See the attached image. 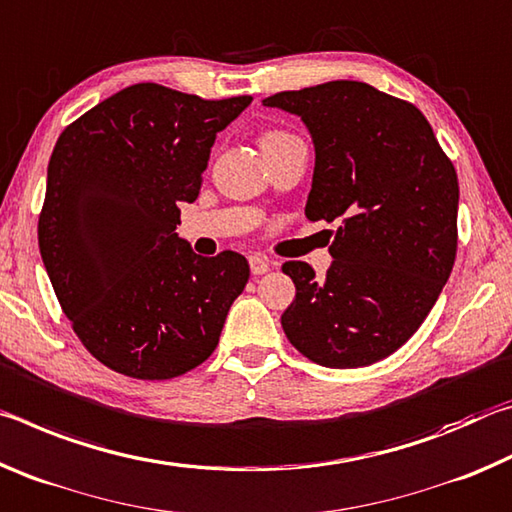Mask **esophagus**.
<instances>
[{
	"mask_svg": "<svg viewBox=\"0 0 512 512\" xmlns=\"http://www.w3.org/2000/svg\"><path fill=\"white\" fill-rule=\"evenodd\" d=\"M248 264H250V271H253V275H264L266 271H271V262L264 259L262 255H250Z\"/></svg>",
	"mask_w": 512,
	"mask_h": 512,
	"instance_id": "1",
	"label": "esophagus"
}]
</instances>
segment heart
<instances>
[{
	"mask_svg": "<svg viewBox=\"0 0 512 512\" xmlns=\"http://www.w3.org/2000/svg\"><path fill=\"white\" fill-rule=\"evenodd\" d=\"M289 137H293V135L282 133V131H273V133H266V135L262 137V142H264V140H289Z\"/></svg>",
	"mask_w": 512,
	"mask_h": 512,
	"instance_id": "1",
	"label": "heart"
}]
</instances>
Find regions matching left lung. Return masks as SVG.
Returning a JSON list of instances; mask_svg holds the SVG:
<instances>
[{
	"instance_id": "1",
	"label": "left lung",
	"mask_w": 512,
	"mask_h": 512,
	"mask_svg": "<svg viewBox=\"0 0 512 512\" xmlns=\"http://www.w3.org/2000/svg\"><path fill=\"white\" fill-rule=\"evenodd\" d=\"M264 106L305 121L316 167L305 214L339 223L325 277L284 262L296 300L282 314L293 348L325 368L400 350L454 268L458 178L413 103L359 81L277 92Z\"/></svg>"
}]
</instances>
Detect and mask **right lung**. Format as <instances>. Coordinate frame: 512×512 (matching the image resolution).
Masks as SVG:
<instances>
[{"instance_id":"1","label":"right lung","mask_w":512,"mask_h":512,"mask_svg":"<svg viewBox=\"0 0 512 512\" xmlns=\"http://www.w3.org/2000/svg\"><path fill=\"white\" fill-rule=\"evenodd\" d=\"M250 101L137 83L58 137L40 255L85 350L119 375H185L219 345L250 268L232 250L196 255L176 235L178 203L196 201L216 133Z\"/></svg>"}]
</instances>
